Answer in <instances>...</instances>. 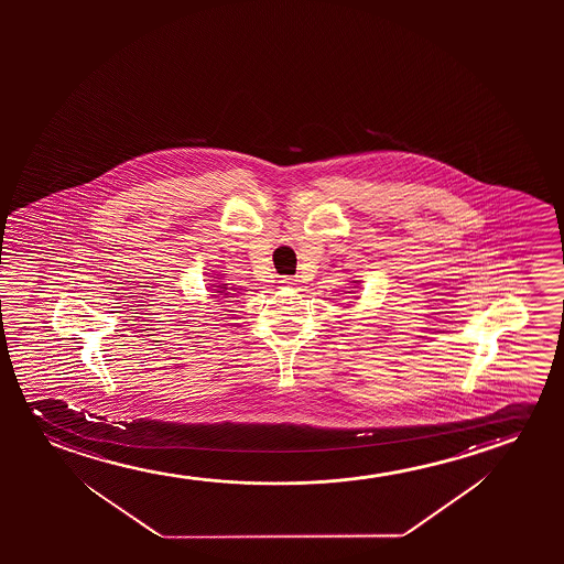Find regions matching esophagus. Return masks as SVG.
Returning <instances> with one entry per match:
<instances>
[{"label":"esophagus","mask_w":564,"mask_h":564,"mask_svg":"<svg viewBox=\"0 0 564 564\" xmlns=\"http://www.w3.org/2000/svg\"><path fill=\"white\" fill-rule=\"evenodd\" d=\"M279 283H281V285H283V286H294V285H299V279L283 278V279H281V281H279Z\"/></svg>","instance_id":"esophagus-1"}]
</instances>
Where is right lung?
I'll list each match as a JSON object with an SVG mask.
<instances>
[{
    "mask_svg": "<svg viewBox=\"0 0 564 564\" xmlns=\"http://www.w3.org/2000/svg\"><path fill=\"white\" fill-rule=\"evenodd\" d=\"M217 286H219V291H217V293L229 294V293H227V286H225V285H217Z\"/></svg>",
    "mask_w": 564,
    "mask_h": 564,
    "instance_id": "right-lung-1",
    "label": "right lung"
}]
</instances>
